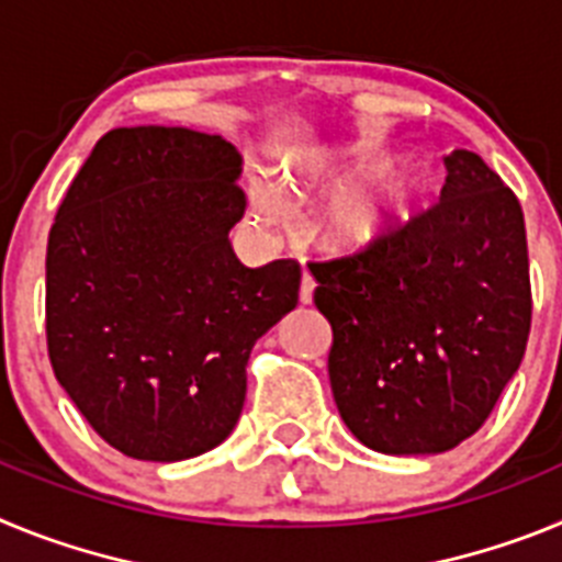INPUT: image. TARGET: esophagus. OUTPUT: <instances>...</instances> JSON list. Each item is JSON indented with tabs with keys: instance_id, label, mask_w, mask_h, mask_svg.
Instances as JSON below:
<instances>
[{
	"instance_id": "esophagus-1",
	"label": "esophagus",
	"mask_w": 562,
	"mask_h": 562,
	"mask_svg": "<svg viewBox=\"0 0 562 562\" xmlns=\"http://www.w3.org/2000/svg\"><path fill=\"white\" fill-rule=\"evenodd\" d=\"M312 292H315V278L304 272L301 276V304H312Z\"/></svg>"
}]
</instances>
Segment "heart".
I'll return each mask as SVG.
<instances>
[{
	"mask_svg": "<svg viewBox=\"0 0 562 562\" xmlns=\"http://www.w3.org/2000/svg\"><path fill=\"white\" fill-rule=\"evenodd\" d=\"M374 154L366 143H304L281 160V186L265 173L250 177V211L258 225H278L286 220L290 196H306L315 188L337 180L362 166ZM430 173L411 154H385L369 168L351 173L326 191L312 207V236L335 252H360L382 245L385 238L408 225L416 205L428 191Z\"/></svg>",
	"mask_w": 562,
	"mask_h": 562,
	"instance_id": "b5f03b06",
	"label": "heart"
}]
</instances>
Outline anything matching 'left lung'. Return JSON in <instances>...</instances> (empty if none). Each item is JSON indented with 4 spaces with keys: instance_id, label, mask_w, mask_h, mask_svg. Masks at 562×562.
<instances>
[{
    "instance_id": "left-lung-1",
    "label": "left lung",
    "mask_w": 562,
    "mask_h": 562,
    "mask_svg": "<svg viewBox=\"0 0 562 562\" xmlns=\"http://www.w3.org/2000/svg\"><path fill=\"white\" fill-rule=\"evenodd\" d=\"M439 205L357 256L310 265L346 428L385 456L453 450L524 360L532 292L515 193L475 151L445 157Z\"/></svg>"
}]
</instances>
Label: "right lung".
<instances>
[{"mask_svg":"<svg viewBox=\"0 0 562 562\" xmlns=\"http://www.w3.org/2000/svg\"><path fill=\"white\" fill-rule=\"evenodd\" d=\"M241 154L182 126L112 128L47 241V349L83 419L123 456L182 461L231 436L247 360L295 310L301 267H245Z\"/></svg>","mask_w":562,"mask_h":562,"instance_id":"obj_1","label":"right lung"}]
</instances>
